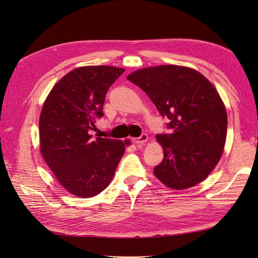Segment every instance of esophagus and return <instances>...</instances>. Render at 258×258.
Wrapping results in <instances>:
<instances>
[{"mask_svg":"<svg viewBox=\"0 0 258 258\" xmlns=\"http://www.w3.org/2000/svg\"><path fill=\"white\" fill-rule=\"evenodd\" d=\"M148 139H149L148 135L142 134L140 137H137V138L133 139V142H134L135 145H144V144H146V142L148 141Z\"/></svg>","mask_w":258,"mask_h":258,"instance_id":"obj_1","label":"esophagus"}]
</instances>
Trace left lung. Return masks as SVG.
Returning <instances> with one entry per match:
<instances>
[{
	"label": "left lung",
	"mask_w": 258,
	"mask_h": 258,
	"mask_svg": "<svg viewBox=\"0 0 258 258\" xmlns=\"http://www.w3.org/2000/svg\"><path fill=\"white\" fill-rule=\"evenodd\" d=\"M126 79L148 94L172 128L156 136L164 159L155 176L175 190L201 183L220 160L226 140L227 113L215 86L199 71L176 64L138 69Z\"/></svg>",
	"instance_id": "1"
}]
</instances>
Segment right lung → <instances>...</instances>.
I'll list each match as a JSON object with an SVG mask.
<instances>
[{
  "label": "right lung",
  "instance_id": "1",
  "mask_svg": "<svg viewBox=\"0 0 258 258\" xmlns=\"http://www.w3.org/2000/svg\"><path fill=\"white\" fill-rule=\"evenodd\" d=\"M124 72L111 66L79 67L57 82L39 118V150L58 183L79 198L106 188L128 140L97 137L89 131L103 116L110 86Z\"/></svg>",
  "mask_w": 258,
  "mask_h": 258
}]
</instances>
